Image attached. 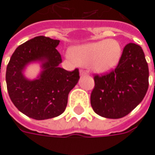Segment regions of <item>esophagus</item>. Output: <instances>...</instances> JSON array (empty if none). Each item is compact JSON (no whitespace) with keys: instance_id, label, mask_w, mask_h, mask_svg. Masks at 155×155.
Instances as JSON below:
<instances>
[{"instance_id":"esophagus-1","label":"esophagus","mask_w":155,"mask_h":155,"mask_svg":"<svg viewBox=\"0 0 155 155\" xmlns=\"http://www.w3.org/2000/svg\"><path fill=\"white\" fill-rule=\"evenodd\" d=\"M80 74H81V75H87V74H88V73L87 72V71H85V70L81 69V70L80 71Z\"/></svg>"}]
</instances>
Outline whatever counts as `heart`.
Here are the masks:
<instances>
[{
    "instance_id": "heart-1",
    "label": "heart",
    "mask_w": 155,
    "mask_h": 155,
    "mask_svg": "<svg viewBox=\"0 0 155 155\" xmlns=\"http://www.w3.org/2000/svg\"><path fill=\"white\" fill-rule=\"evenodd\" d=\"M121 53L120 44L114 39L88 43L70 50V56L76 63L89 65L98 73L112 69L119 61Z\"/></svg>"
}]
</instances>
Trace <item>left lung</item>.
Returning <instances> with one entry per match:
<instances>
[{
	"instance_id": "obj_1",
	"label": "left lung",
	"mask_w": 155,
	"mask_h": 155,
	"mask_svg": "<svg viewBox=\"0 0 155 155\" xmlns=\"http://www.w3.org/2000/svg\"><path fill=\"white\" fill-rule=\"evenodd\" d=\"M148 66L138 45L130 43L111 71L94 75L91 105L99 116L121 118L136 108L148 88Z\"/></svg>"
}]
</instances>
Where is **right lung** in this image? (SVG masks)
Instances as JSON below:
<instances>
[{
    "mask_svg": "<svg viewBox=\"0 0 155 155\" xmlns=\"http://www.w3.org/2000/svg\"><path fill=\"white\" fill-rule=\"evenodd\" d=\"M60 41L35 37L19 45L12 55L6 72L9 97L19 111L36 120L61 115L69 92L77 84L79 69L67 71L59 67L61 56L56 50ZM43 61V71L34 81L24 77L22 70L31 61Z\"/></svg>",
    "mask_w": 155,
    "mask_h": 155,
    "instance_id": "1",
    "label": "right lung"
}]
</instances>
